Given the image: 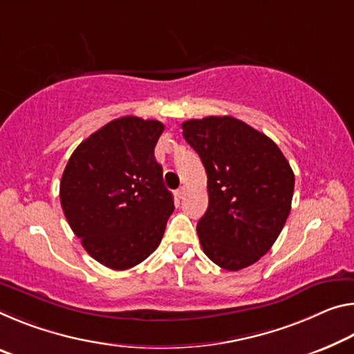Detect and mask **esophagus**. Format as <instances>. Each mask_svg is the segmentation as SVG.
I'll return each instance as SVG.
<instances>
[{
    "mask_svg": "<svg viewBox=\"0 0 354 354\" xmlns=\"http://www.w3.org/2000/svg\"><path fill=\"white\" fill-rule=\"evenodd\" d=\"M186 192H187V187H186V186H181V187H179V189L176 190L178 198H184V197H186Z\"/></svg>",
    "mask_w": 354,
    "mask_h": 354,
    "instance_id": "34e87169",
    "label": "esophagus"
}]
</instances>
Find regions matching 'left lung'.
Returning <instances> with one entry per match:
<instances>
[{"mask_svg": "<svg viewBox=\"0 0 354 354\" xmlns=\"http://www.w3.org/2000/svg\"><path fill=\"white\" fill-rule=\"evenodd\" d=\"M183 136L203 162L207 209L197 223L203 252L227 271L254 265L287 222L295 173L265 133L233 116L183 122Z\"/></svg>", "mask_w": 354, "mask_h": 354, "instance_id": "1", "label": "left lung"}]
</instances>
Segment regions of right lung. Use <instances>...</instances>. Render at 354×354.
Returning <instances> with one entry per match:
<instances>
[{
  "mask_svg": "<svg viewBox=\"0 0 354 354\" xmlns=\"http://www.w3.org/2000/svg\"><path fill=\"white\" fill-rule=\"evenodd\" d=\"M164 129L137 116L110 121L78 145L61 178L72 232L94 260L115 271L153 254L175 209L154 157Z\"/></svg>",
  "mask_w": 354,
  "mask_h": 354,
  "instance_id": "1",
  "label": "right lung"
}]
</instances>
